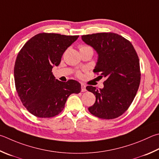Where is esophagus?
Returning a JSON list of instances; mask_svg holds the SVG:
<instances>
[{
  "instance_id": "34e87169",
  "label": "esophagus",
  "mask_w": 159,
  "mask_h": 159,
  "mask_svg": "<svg viewBox=\"0 0 159 159\" xmlns=\"http://www.w3.org/2000/svg\"><path fill=\"white\" fill-rule=\"evenodd\" d=\"M85 85L83 84V83H81V92H85L86 91V88H85Z\"/></svg>"
}]
</instances>
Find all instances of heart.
<instances>
[{
    "label": "heart",
    "instance_id": "1",
    "mask_svg": "<svg viewBox=\"0 0 159 159\" xmlns=\"http://www.w3.org/2000/svg\"><path fill=\"white\" fill-rule=\"evenodd\" d=\"M90 48V47H88V46H85V45H81V46H80V47H79L80 49H82V48ZM77 75L79 76H81V74H80V72H78Z\"/></svg>",
    "mask_w": 159,
    "mask_h": 159
}]
</instances>
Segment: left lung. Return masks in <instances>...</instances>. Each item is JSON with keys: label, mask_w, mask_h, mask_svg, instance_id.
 I'll return each instance as SVG.
<instances>
[{"label": "left lung", "mask_w": 159, "mask_h": 159, "mask_svg": "<svg viewBox=\"0 0 159 159\" xmlns=\"http://www.w3.org/2000/svg\"><path fill=\"white\" fill-rule=\"evenodd\" d=\"M82 40L98 53L94 72L106 77L104 87H86L96 97L88 108L91 114L105 120L120 117L131 104L140 83L139 58L129 40L113 33L83 35Z\"/></svg>", "instance_id": "8db88e82"}]
</instances>
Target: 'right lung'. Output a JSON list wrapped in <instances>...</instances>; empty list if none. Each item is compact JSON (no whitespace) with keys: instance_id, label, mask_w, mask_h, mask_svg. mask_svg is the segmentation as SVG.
<instances>
[{"instance_id":"obj_1","label":"right lung","mask_w":159,"mask_h":159,"mask_svg":"<svg viewBox=\"0 0 159 159\" xmlns=\"http://www.w3.org/2000/svg\"><path fill=\"white\" fill-rule=\"evenodd\" d=\"M79 35L39 33L24 45L14 69L17 93L25 108L38 117L56 116L65 108L67 98L79 94L81 85L74 80L61 82L52 73L66 49Z\"/></svg>"}]
</instances>
